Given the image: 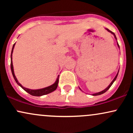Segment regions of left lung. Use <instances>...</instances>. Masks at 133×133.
Returning a JSON list of instances; mask_svg holds the SVG:
<instances>
[{"instance_id":"obj_1","label":"left lung","mask_w":133,"mask_h":133,"mask_svg":"<svg viewBox=\"0 0 133 133\" xmlns=\"http://www.w3.org/2000/svg\"><path fill=\"white\" fill-rule=\"evenodd\" d=\"M106 30H108V32H111V34H113V35H114V37H115V39H116V40H117V38H116V37L115 34H114V32H112V31H111V30H109V29H106ZM117 45H118V47H119V44H118V43H117ZM118 72H119V71H118ZM118 72H117V74H116V76H115V77H114V79H113V80H112V81L111 82V84H109V86H108V88H106V89H105L104 90H103V91H101V92H97V93H95V94H92V96H98V95H101V94H104V92H106V91H108V89H109V88H110V87H111V86H112V84H113V82H114V81H115V80H116V78H117V75H118ZM79 89H80V88H79Z\"/></svg>"}]
</instances>
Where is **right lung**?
Segmentation results:
<instances>
[{
	"instance_id": "1",
	"label": "right lung",
	"mask_w": 133,
	"mask_h": 133,
	"mask_svg": "<svg viewBox=\"0 0 133 133\" xmlns=\"http://www.w3.org/2000/svg\"><path fill=\"white\" fill-rule=\"evenodd\" d=\"M15 44L13 45L12 49V52H11V56H10V59H11V62H10V68H11V71H12V73L14 78L16 82L17 83V84L19 85V86L24 90V91H26L27 92H28L29 94H30V95H32L34 96H43V95H45V94H49V93L54 91L57 88L58 82H59V76H58L57 78V79H56V81L55 82V83L53 84L52 85H51V86H50L46 87V88H45L40 89L33 90V89H27V88H24V87H23L22 85H21V84L18 82L16 76H15V74H14V68H13V64H12V52H13V49H14V47Z\"/></svg>"
}]
</instances>
